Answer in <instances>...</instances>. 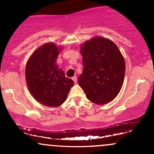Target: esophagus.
<instances>
[{
  "label": "esophagus",
  "mask_w": 154,
  "mask_h": 154,
  "mask_svg": "<svg viewBox=\"0 0 154 154\" xmlns=\"http://www.w3.org/2000/svg\"><path fill=\"white\" fill-rule=\"evenodd\" d=\"M72 79H73L74 82H75V83L77 82V77H76V76H75V77H72Z\"/></svg>",
  "instance_id": "1"
}]
</instances>
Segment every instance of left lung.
<instances>
[{
    "mask_svg": "<svg viewBox=\"0 0 154 154\" xmlns=\"http://www.w3.org/2000/svg\"><path fill=\"white\" fill-rule=\"evenodd\" d=\"M83 71L79 85L88 99L103 105L119 94L125 74V62L121 52L112 41L102 37L88 40L80 48Z\"/></svg>",
    "mask_w": 154,
    "mask_h": 154,
    "instance_id": "left-lung-1",
    "label": "left lung"
}]
</instances>
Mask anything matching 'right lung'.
Wrapping results in <instances>:
<instances>
[{"label":"right lung","instance_id":"right-lung-1","mask_svg":"<svg viewBox=\"0 0 154 154\" xmlns=\"http://www.w3.org/2000/svg\"><path fill=\"white\" fill-rule=\"evenodd\" d=\"M61 47L45 43L32 54L26 62L25 78L32 96L44 106L57 107L67 98L73 80L65 77L56 64Z\"/></svg>","mask_w":154,"mask_h":154}]
</instances>
